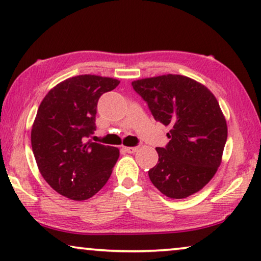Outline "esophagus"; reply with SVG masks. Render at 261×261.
<instances>
[{"mask_svg": "<svg viewBox=\"0 0 261 261\" xmlns=\"http://www.w3.org/2000/svg\"><path fill=\"white\" fill-rule=\"evenodd\" d=\"M124 150H125V151L129 152V153H134L138 150V146H125Z\"/></svg>", "mask_w": 261, "mask_h": 261, "instance_id": "1", "label": "esophagus"}]
</instances>
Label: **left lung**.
<instances>
[{
  "mask_svg": "<svg viewBox=\"0 0 261 261\" xmlns=\"http://www.w3.org/2000/svg\"><path fill=\"white\" fill-rule=\"evenodd\" d=\"M157 122L170 126L166 148L149 170L152 185L170 199H185L203 188L221 164L227 123L216 98L188 76L166 74L132 82Z\"/></svg>",
  "mask_w": 261,
  "mask_h": 261,
  "instance_id": "obj_1",
  "label": "left lung"
}]
</instances>
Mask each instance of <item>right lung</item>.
I'll return each mask as SVG.
<instances>
[{"mask_svg": "<svg viewBox=\"0 0 261 261\" xmlns=\"http://www.w3.org/2000/svg\"><path fill=\"white\" fill-rule=\"evenodd\" d=\"M118 84L100 75L72 76L54 86L39 106L31 134L33 153L45 181L67 199H90L112 174L118 148L85 141L95 130L99 98Z\"/></svg>", "mask_w": 261, "mask_h": 261, "instance_id": "obj_1", "label": "right lung"}]
</instances>
